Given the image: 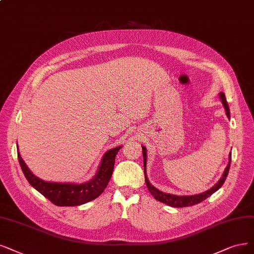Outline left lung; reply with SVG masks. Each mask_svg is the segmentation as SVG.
Listing matches in <instances>:
<instances>
[{"label": "left lung", "instance_id": "left-lung-1", "mask_svg": "<svg viewBox=\"0 0 254 254\" xmlns=\"http://www.w3.org/2000/svg\"><path fill=\"white\" fill-rule=\"evenodd\" d=\"M220 98L223 103V106L225 108V111H226V115L229 118L230 117V113H229V107L226 100V97H225V94L223 92L220 93ZM142 155H143V166H144V176H145V183L147 186V190L149 192L152 193L154 198L158 201H160L166 205H170L172 207H187V206H192L198 203H201L205 199H207L208 196H210L213 192L217 191L219 189H221L222 185L224 184L225 180H226L228 172H229V167H230V162H231V152L229 153V162L227 167L225 168L224 174L222 176L221 179L218 181V183L214 186H212L210 190H206L202 193L198 194H193V195H176V194H171V193H165L163 191H160L158 189H156L155 186H153L151 183H149L147 176H146V148L142 145Z\"/></svg>", "mask_w": 254, "mask_h": 254}]
</instances>
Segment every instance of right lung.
Wrapping results in <instances>:
<instances>
[{
	"mask_svg": "<svg viewBox=\"0 0 254 254\" xmlns=\"http://www.w3.org/2000/svg\"><path fill=\"white\" fill-rule=\"evenodd\" d=\"M121 147L122 145L106 152L101 159L96 175L90 181L80 184L44 181L34 176L27 167L18 153V148L17 158L28 182L49 201L58 206H78L96 199L106 190L114 170L115 157Z\"/></svg>",
	"mask_w": 254,
	"mask_h": 254,
	"instance_id": "right-lung-1",
	"label": "right lung"
}]
</instances>
